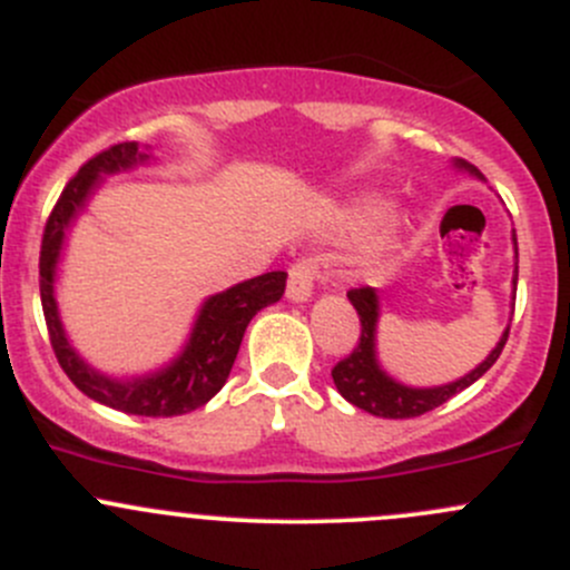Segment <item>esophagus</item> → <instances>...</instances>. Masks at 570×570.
I'll return each instance as SVG.
<instances>
[{
  "instance_id": "34e87169",
  "label": "esophagus",
  "mask_w": 570,
  "mask_h": 570,
  "mask_svg": "<svg viewBox=\"0 0 570 570\" xmlns=\"http://www.w3.org/2000/svg\"><path fill=\"white\" fill-rule=\"evenodd\" d=\"M327 278V262L320 256H303L289 267V281H286V297L303 303L312 297L314 286Z\"/></svg>"
}]
</instances>
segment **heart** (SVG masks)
<instances>
[{
  "label": "heart",
  "mask_w": 570,
  "mask_h": 570,
  "mask_svg": "<svg viewBox=\"0 0 570 570\" xmlns=\"http://www.w3.org/2000/svg\"><path fill=\"white\" fill-rule=\"evenodd\" d=\"M389 215V204L383 198H364L353 212V223L358 228H372Z\"/></svg>",
  "instance_id": "1"
}]
</instances>
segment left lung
Instances as JSON below:
<instances>
[{
    "mask_svg": "<svg viewBox=\"0 0 570 570\" xmlns=\"http://www.w3.org/2000/svg\"><path fill=\"white\" fill-rule=\"evenodd\" d=\"M455 168L469 170L471 176H480V170H476L474 165L463 163V159H458ZM515 284H519V245H515L513 286ZM347 297L355 306V312H358L361 336H358V344L353 347V353H350L347 358L338 361V364L331 370V375H333V383H336L338 394H342L347 402H353L355 407H361V411L372 413V416L413 419L433 411V407L444 405L450 396H455L458 392H463V389H469L471 383L480 381V377L497 364V358L502 355V347L504 342H508V333H510V327H504L502 338H499L497 347L491 350V355H488L476 370H471L469 375H463L461 381L446 383V386H433V389H411V386H402V383L394 381V377H389L386 372L381 370V364H377L375 333H377V317H381V306H377L375 289H372V286H361V289H350Z\"/></svg>",
    "mask_w": 570,
    "mask_h": 570,
    "instance_id": "obj_1",
    "label": "left lung"
}]
</instances>
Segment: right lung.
I'll use <instances>...</instances> for the list:
<instances>
[{
	"mask_svg": "<svg viewBox=\"0 0 570 570\" xmlns=\"http://www.w3.org/2000/svg\"><path fill=\"white\" fill-rule=\"evenodd\" d=\"M146 159L148 154L142 151L140 142H118L88 159L79 174L66 184L49 220H46L43 243H40V303H43V317L57 364L62 366V372L71 377L79 392L101 405L135 413V416H181V413L206 405L220 392L239 353L245 327L264 306L281 301L286 289V273L275 269V273H264L258 278L243 281L232 289L212 295L200 306L187 347L165 370L131 377V381H115L85 364L66 338L60 314H57L55 269L60 262L62 239H66V228L77 220L94 189L101 184V176L120 174Z\"/></svg>",
	"mask_w": 570,
	"mask_h": 570,
	"instance_id": "right-lung-1",
	"label": "right lung"
}]
</instances>
